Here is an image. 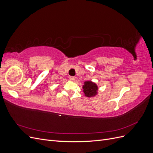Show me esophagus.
<instances>
[{
	"label": "esophagus",
	"instance_id": "obj_1",
	"mask_svg": "<svg viewBox=\"0 0 153 153\" xmlns=\"http://www.w3.org/2000/svg\"><path fill=\"white\" fill-rule=\"evenodd\" d=\"M69 80L71 81H74L75 80V76H69Z\"/></svg>",
	"mask_w": 153,
	"mask_h": 153
}]
</instances>
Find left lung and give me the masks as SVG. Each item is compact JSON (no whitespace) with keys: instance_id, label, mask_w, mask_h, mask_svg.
Segmentation results:
<instances>
[{"instance_id":"8db88e82","label":"left lung","mask_w":153,"mask_h":153,"mask_svg":"<svg viewBox=\"0 0 153 153\" xmlns=\"http://www.w3.org/2000/svg\"><path fill=\"white\" fill-rule=\"evenodd\" d=\"M83 89L85 96L87 97H92L97 94V91L98 90V86L91 81H86L83 85Z\"/></svg>"}]
</instances>
